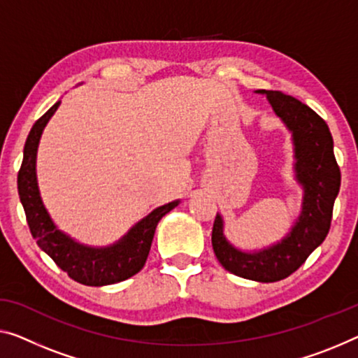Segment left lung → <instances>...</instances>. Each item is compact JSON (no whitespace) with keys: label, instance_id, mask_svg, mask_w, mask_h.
<instances>
[{"label":"left lung","instance_id":"left-lung-1","mask_svg":"<svg viewBox=\"0 0 358 358\" xmlns=\"http://www.w3.org/2000/svg\"><path fill=\"white\" fill-rule=\"evenodd\" d=\"M276 115L292 131L296 178L303 188L302 212L281 243L248 254L233 248L223 236L222 217L212 228V248L218 262L241 278L275 282L285 280L306 262L324 241L331 227L334 199L339 193L341 170L333 151V136L322 117L308 106L280 92H265Z\"/></svg>","mask_w":358,"mask_h":358}]
</instances>
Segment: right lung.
<instances>
[{
	"label": "right lung",
	"mask_w": 358,
	"mask_h": 358,
	"mask_svg": "<svg viewBox=\"0 0 358 358\" xmlns=\"http://www.w3.org/2000/svg\"><path fill=\"white\" fill-rule=\"evenodd\" d=\"M57 106L59 101L35 122L25 141L22 165L17 175V189L27 223L38 248L45 250L72 280L87 286L114 285L136 275L145 266L159 220L165 213L175 209L178 201L157 207L146 218L138 222L119 243L109 248L83 246L61 233L43 206L35 172L36 149L41 131L56 112Z\"/></svg>",
	"instance_id": "right-lung-1"
}]
</instances>
